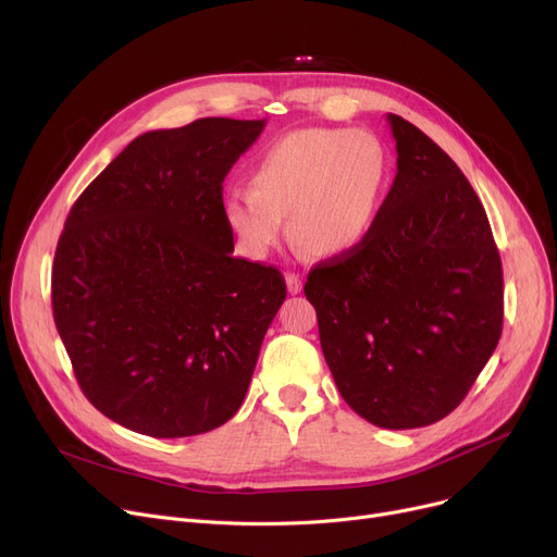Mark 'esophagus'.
<instances>
[{"mask_svg": "<svg viewBox=\"0 0 557 557\" xmlns=\"http://www.w3.org/2000/svg\"><path fill=\"white\" fill-rule=\"evenodd\" d=\"M286 288L288 294H300L302 292V277L298 273H286Z\"/></svg>", "mask_w": 557, "mask_h": 557, "instance_id": "esophagus-1", "label": "esophagus"}]
</instances>
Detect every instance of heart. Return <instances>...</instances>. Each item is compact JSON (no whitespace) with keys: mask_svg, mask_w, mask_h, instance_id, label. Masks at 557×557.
Here are the masks:
<instances>
[{"mask_svg":"<svg viewBox=\"0 0 557 557\" xmlns=\"http://www.w3.org/2000/svg\"><path fill=\"white\" fill-rule=\"evenodd\" d=\"M389 177V152L364 129L305 127L263 150L250 188H232L223 219L248 257H269L286 236V219L298 240L319 257L355 250L377 219Z\"/></svg>","mask_w":557,"mask_h":557,"instance_id":"b5f03b06","label":"heart"}]
</instances>
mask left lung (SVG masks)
<instances>
[{
    "mask_svg": "<svg viewBox=\"0 0 557 557\" xmlns=\"http://www.w3.org/2000/svg\"><path fill=\"white\" fill-rule=\"evenodd\" d=\"M396 180L361 244L309 271L338 394L373 425L437 423L498 346L503 269L485 207L455 161L389 113Z\"/></svg>",
    "mask_w": 557,
    "mask_h": 557,
    "instance_id": "1",
    "label": "left lung"
}]
</instances>
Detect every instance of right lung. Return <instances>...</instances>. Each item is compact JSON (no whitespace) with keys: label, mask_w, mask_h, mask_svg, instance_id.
I'll return each instance as SVG.
<instances>
[{"label":"right lung","mask_w":557,"mask_h":557,"mask_svg":"<svg viewBox=\"0 0 557 557\" xmlns=\"http://www.w3.org/2000/svg\"><path fill=\"white\" fill-rule=\"evenodd\" d=\"M263 127L202 117L140 134L70 209L54 323L84 396L134 432L193 437L246 398L286 284L232 255L223 182Z\"/></svg>","instance_id":"add662e5"}]
</instances>
